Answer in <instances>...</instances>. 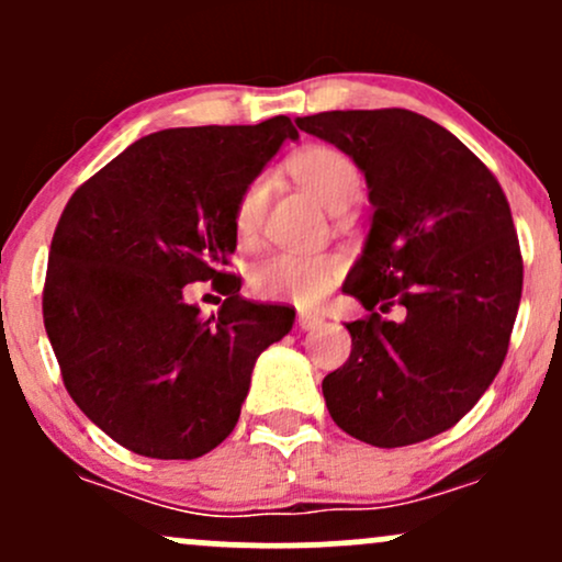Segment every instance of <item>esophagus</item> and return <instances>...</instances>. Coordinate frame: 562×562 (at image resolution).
Returning a JSON list of instances; mask_svg holds the SVG:
<instances>
[{
	"label": "esophagus",
	"instance_id": "esophagus-1",
	"mask_svg": "<svg viewBox=\"0 0 562 562\" xmlns=\"http://www.w3.org/2000/svg\"><path fill=\"white\" fill-rule=\"evenodd\" d=\"M295 322H299L301 330H314V327H319L325 319H322L319 314H314V312H301L299 319H295Z\"/></svg>",
	"mask_w": 562,
	"mask_h": 562
}]
</instances>
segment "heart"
Wrapping results in <instances>:
<instances>
[{
    "mask_svg": "<svg viewBox=\"0 0 562 562\" xmlns=\"http://www.w3.org/2000/svg\"><path fill=\"white\" fill-rule=\"evenodd\" d=\"M288 169L303 190L330 214H344L362 192V173L346 153L327 145H312L290 156ZM269 203V179L256 177L245 184L235 203V235L243 245L259 237ZM344 274V259L335 254H280L267 256L250 269V290L259 299L288 301L295 306H314L330 293Z\"/></svg>",
    "mask_w": 562,
    "mask_h": 562,
    "instance_id": "obj_1",
    "label": "heart"
}]
</instances>
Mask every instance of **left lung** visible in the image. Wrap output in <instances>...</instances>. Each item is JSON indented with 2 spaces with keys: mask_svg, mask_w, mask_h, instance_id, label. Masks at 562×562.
I'll list each match as a JSON object with an SVG mask.
<instances>
[{
  "mask_svg": "<svg viewBox=\"0 0 562 562\" xmlns=\"http://www.w3.org/2000/svg\"><path fill=\"white\" fill-rule=\"evenodd\" d=\"M364 171L372 229L344 290L348 362L322 380L338 428L380 449L434 438L479 404L507 357L524 293L509 203L479 156L404 108L295 119ZM398 305L389 323L375 307Z\"/></svg>",
  "mask_w": 562,
  "mask_h": 562,
  "instance_id": "left-lung-1",
  "label": "left lung"
}]
</instances>
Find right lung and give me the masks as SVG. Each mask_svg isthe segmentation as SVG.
I'll return each instance as SVG.
<instances>
[{
    "mask_svg": "<svg viewBox=\"0 0 562 562\" xmlns=\"http://www.w3.org/2000/svg\"><path fill=\"white\" fill-rule=\"evenodd\" d=\"M288 115L256 126L164 128L126 147L63 209L42 312L63 383L115 443L195 460L232 434L250 372L293 327L288 306L240 299L232 214L285 139ZM211 281L214 318L183 301Z\"/></svg>",
    "mask_w": 562,
    "mask_h": 562,
    "instance_id": "add662e5",
    "label": "right lung"
}]
</instances>
